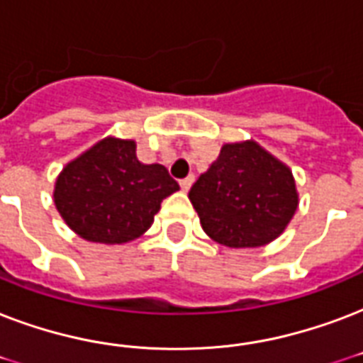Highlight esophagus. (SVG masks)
I'll return each instance as SVG.
<instances>
[{
	"instance_id": "obj_1",
	"label": "esophagus",
	"mask_w": 363,
	"mask_h": 363,
	"mask_svg": "<svg viewBox=\"0 0 363 363\" xmlns=\"http://www.w3.org/2000/svg\"><path fill=\"white\" fill-rule=\"evenodd\" d=\"M194 181H196V177H194V175L186 177V179H182V181H181L182 192H188V190H190V186H192V184H194Z\"/></svg>"
}]
</instances>
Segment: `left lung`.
Wrapping results in <instances>:
<instances>
[{
  "label": "left lung",
  "instance_id": "obj_1",
  "mask_svg": "<svg viewBox=\"0 0 363 363\" xmlns=\"http://www.w3.org/2000/svg\"><path fill=\"white\" fill-rule=\"evenodd\" d=\"M188 198L203 232L230 248L275 241L299 203L292 169L252 139L222 145Z\"/></svg>",
  "mask_w": 363,
  "mask_h": 363
}]
</instances>
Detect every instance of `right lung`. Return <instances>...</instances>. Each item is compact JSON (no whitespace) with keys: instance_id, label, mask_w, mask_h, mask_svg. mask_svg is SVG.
Listing matches in <instances>:
<instances>
[{"instance_id":"1","label":"right lung","mask_w":363,"mask_h":363,"mask_svg":"<svg viewBox=\"0 0 363 363\" xmlns=\"http://www.w3.org/2000/svg\"><path fill=\"white\" fill-rule=\"evenodd\" d=\"M135 141L105 137L71 160L54 184V205L90 242L122 245L141 238L167 196L179 190L169 171L137 160Z\"/></svg>"}]
</instances>
